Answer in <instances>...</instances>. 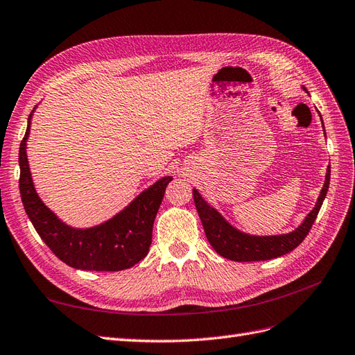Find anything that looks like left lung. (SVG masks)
<instances>
[{
    "mask_svg": "<svg viewBox=\"0 0 355 355\" xmlns=\"http://www.w3.org/2000/svg\"><path fill=\"white\" fill-rule=\"evenodd\" d=\"M302 87L303 90H306L305 86ZM324 134H326V130H324ZM329 184L330 165L327 166L326 181H324V186L320 191L315 207H313V209L305 217V220L302 221V225L299 227L282 235L260 236L245 234V232H241L235 226H232L214 207H211L208 202L200 196L196 189H193V199L199 218L202 221V226H204L205 230L207 239L209 241L211 247L214 248L220 256L234 261H260L284 256L287 252L295 250L297 245H300V242L306 238L313 221H315L318 216L322 200L327 195Z\"/></svg>",
    "mask_w": 355,
    "mask_h": 355,
    "instance_id": "left-lung-1",
    "label": "left lung"
}]
</instances>
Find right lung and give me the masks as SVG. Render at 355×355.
<instances>
[{
    "mask_svg": "<svg viewBox=\"0 0 355 355\" xmlns=\"http://www.w3.org/2000/svg\"><path fill=\"white\" fill-rule=\"evenodd\" d=\"M35 108L19 148V190L26 214L46 245L68 266L82 270L116 272L143 260L151 245L153 223L172 177H162L101 225L80 229L67 225L40 199L26 156V141Z\"/></svg>",
    "mask_w": 355,
    "mask_h": 355,
    "instance_id": "right-lung-1",
    "label": "right lung"
}]
</instances>
